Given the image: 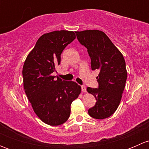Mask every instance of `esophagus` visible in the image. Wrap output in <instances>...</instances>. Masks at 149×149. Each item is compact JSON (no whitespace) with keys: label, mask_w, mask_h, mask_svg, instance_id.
<instances>
[{"label":"esophagus","mask_w":149,"mask_h":149,"mask_svg":"<svg viewBox=\"0 0 149 149\" xmlns=\"http://www.w3.org/2000/svg\"><path fill=\"white\" fill-rule=\"evenodd\" d=\"M81 87V90H82V91H83V92H86V88L85 86L82 85Z\"/></svg>","instance_id":"obj_1"}]
</instances>
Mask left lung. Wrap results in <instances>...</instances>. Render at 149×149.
I'll return each instance as SVG.
<instances>
[{"instance_id": "1", "label": "left lung", "mask_w": 149, "mask_h": 149, "mask_svg": "<svg viewBox=\"0 0 149 149\" xmlns=\"http://www.w3.org/2000/svg\"><path fill=\"white\" fill-rule=\"evenodd\" d=\"M79 42L87 48L93 70H100L99 87L87 88L97 102L88 110L93 118L102 120L116 111L121 101L127 80L125 61L119 49L105 33L100 30L76 31Z\"/></svg>"}]
</instances>
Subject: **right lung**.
<instances>
[{"label": "right lung", "mask_w": 149, "mask_h": 149, "mask_svg": "<svg viewBox=\"0 0 149 149\" xmlns=\"http://www.w3.org/2000/svg\"><path fill=\"white\" fill-rule=\"evenodd\" d=\"M76 39L73 31H55L42 35L23 66L24 88L36 115L49 125H60L70 117V105L81 88L74 81L52 76L61 55Z\"/></svg>", "instance_id": "1"}]
</instances>
